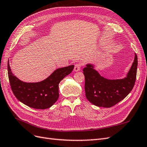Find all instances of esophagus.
Returning a JSON list of instances; mask_svg holds the SVG:
<instances>
[{
	"mask_svg": "<svg viewBox=\"0 0 147 147\" xmlns=\"http://www.w3.org/2000/svg\"><path fill=\"white\" fill-rule=\"evenodd\" d=\"M81 64L80 63H77L75 65V67H74V71L75 72H78V71H79L81 69Z\"/></svg>",
	"mask_w": 147,
	"mask_h": 147,
	"instance_id": "obj_1",
	"label": "esophagus"
}]
</instances>
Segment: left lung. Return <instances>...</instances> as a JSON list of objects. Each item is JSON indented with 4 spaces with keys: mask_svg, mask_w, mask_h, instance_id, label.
I'll use <instances>...</instances> for the list:
<instances>
[{
    "mask_svg": "<svg viewBox=\"0 0 147 147\" xmlns=\"http://www.w3.org/2000/svg\"><path fill=\"white\" fill-rule=\"evenodd\" d=\"M137 63V56L135 54L134 63L127 76L117 80L104 78L94 69V66L87 64L83 69L85 78L84 90L87 99L96 106L110 108L125 98L134 86Z\"/></svg>",
    "mask_w": 147,
    "mask_h": 147,
    "instance_id": "left-lung-1",
    "label": "left lung"
}]
</instances>
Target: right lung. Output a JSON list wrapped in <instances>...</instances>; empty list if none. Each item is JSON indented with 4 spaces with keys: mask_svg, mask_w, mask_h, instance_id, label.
I'll list each match as a JSON object with an SVG mask.
<instances>
[{
    "mask_svg": "<svg viewBox=\"0 0 147 147\" xmlns=\"http://www.w3.org/2000/svg\"><path fill=\"white\" fill-rule=\"evenodd\" d=\"M74 65L56 69L50 76L37 83H26L13 74L8 62V75L13 94L18 100L35 109L50 108L59 97V84L73 70Z\"/></svg>",
    "mask_w": 147,
    "mask_h": 147,
    "instance_id": "1",
    "label": "right lung"
}]
</instances>
